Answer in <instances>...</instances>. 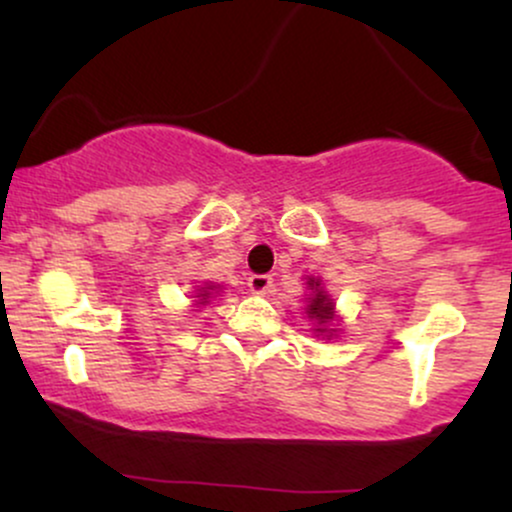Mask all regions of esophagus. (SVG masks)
Listing matches in <instances>:
<instances>
[{
	"instance_id": "34e87169",
	"label": "esophagus",
	"mask_w": 512,
	"mask_h": 512,
	"mask_svg": "<svg viewBox=\"0 0 512 512\" xmlns=\"http://www.w3.org/2000/svg\"><path fill=\"white\" fill-rule=\"evenodd\" d=\"M248 286L252 293H257V296H264V293H269L272 289V276L269 274H252L248 279Z\"/></svg>"
}]
</instances>
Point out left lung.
Wrapping results in <instances>:
<instances>
[{"label":"left lung","mask_w":512,"mask_h":512,"mask_svg":"<svg viewBox=\"0 0 512 512\" xmlns=\"http://www.w3.org/2000/svg\"><path fill=\"white\" fill-rule=\"evenodd\" d=\"M308 305H305V315H308V320H313V334L315 337H322V339H334L337 337V327H334V322L339 320L337 317V305H334V298L330 293L325 291V286H322V279L320 276H308Z\"/></svg>","instance_id":"1"}]
</instances>
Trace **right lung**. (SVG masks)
Returning <instances> with one entry per match:
<instances>
[{
  "mask_svg": "<svg viewBox=\"0 0 512 512\" xmlns=\"http://www.w3.org/2000/svg\"><path fill=\"white\" fill-rule=\"evenodd\" d=\"M216 291H221V286L219 284H204V286H199L197 289V293H195V305L199 308V305H209V301L211 298H214V293Z\"/></svg>",
  "mask_w": 512,
  "mask_h": 512,
  "instance_id": "1",
  "label": "right lung"
}]
</instances>
